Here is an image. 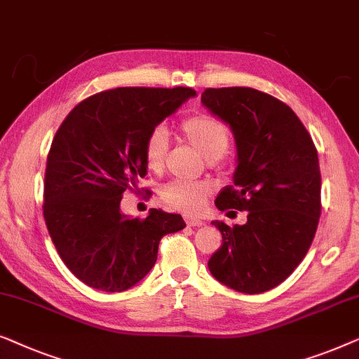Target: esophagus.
<instances>
[{
  "mask_svg": "<svg viewBox=\"0 0 359 359\" xmlns=\"http://www.w3.org/2000/svg\"><path fill=\"white\" fill-rule=\"evenodd\" d=\"M184 218H185L187 226H191V228H200V226L205 224L203 221L198 219V218H195V216H191V215H185Z\"/></svg>",
  "mask_w": 359,
  "mask_h": 359,
  "instance_id": "obj_1",
  "label": "esophagus"
}]
</instances>
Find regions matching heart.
<instances>
[{
  "label": "heart",
  "instance_id": "heart-1",
  "mask_svg": "<svg viewBox=\"0 0 359 359\" xmlns=\"http://www.w3.org/2000/svg\"><path fill=\"white\" fill-rule=\"evenodd\" d=\"M182 136L200 151L206 161L221 159L231 144V131L228 125L213 115H195L180 125ZM169 151V135L163 127L149 131L144 141V159L153 172L163 170ZM211 185L206 182L170 180L163 187L161 196L165 203L177 210L195 213L203 208L211 194Z\"/></svg>",
  "mask_w": 359,
  "mask_h": 359
}]
</instances>
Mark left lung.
<instances>
[{
    "mask_svg": "<svg viewBox=\"0 0 359 359\" xmlns=\"http://www.w3.org/2000/svg\"><path fill=\"white\" fill-rule=\"evenodd\" d=\"M201 104L234 135V185L218 210L247 211V223L213 221L223 244L211 275L231 290L259 294L285 281L304 259L320 218V168L311 135L273 95L252 88L206 89Z\"/></svg>",
    "mask_w": 359,
    "mask_h": 359,
    "instance_id": "1",
    "label": "left lung"
}]
</instances>
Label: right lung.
<instances>
[{"mask_svg":"<svg viewBox=\"0 0 359 359\" xmlns=\"http://www.w3.org/2000/svg\"><path fill=\"white\" fill-rule=\"evenodd\" d=\"M196 93L190 88H117L78 104L52 141L43 218L69 271L105 292L127 291L149 273L159 241L185 228L180 215L122 213L120 201L148 174L144 141Z\"/></svg>","mask_w":359,"mask_h":359,"instance_id":"add662e5","label":"right lung"}]
</instances>
